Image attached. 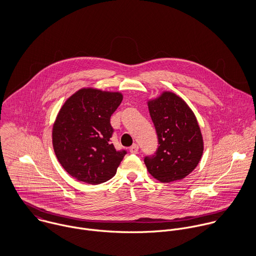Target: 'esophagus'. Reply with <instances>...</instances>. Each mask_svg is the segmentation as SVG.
Wrapping results in <instances>:
<instances>
[{
	"label": "esophagus",
	"mask_w": 256,
	"mask_h": 256,
	"mask_svg": "<svg viewBox=\"0 0 256 256\" xmlns=\"http://www.w3.org/2000/svg\"><path fill=\"white\" fill-rule=\"evenodd\" d=\"M130 152L131 154H137L138 152V150H139V146L137 145V144H134L133 146H130Z\"/></svg>",
	"instance_id": "1"
}]
</instances>
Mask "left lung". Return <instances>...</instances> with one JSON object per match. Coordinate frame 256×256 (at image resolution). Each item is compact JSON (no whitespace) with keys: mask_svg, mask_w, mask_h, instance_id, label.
I'll use <instances>...</instances> for the list:
<instances>
[{"mask_svg":"<svg viewBox=\"0 0 256 256\" xmlns=\"http://www.w3.org/2000/svg\"><path fill=\"white\" fill-rule=\"evenodd\" d=\"M158 146L144 158L148 172L168 183L186 178L203 154L202 134L193 111L174 92H166L148 102Z\"/></svg>","mask_w":256,"mask_h":256,"instance_id":"obj_1","label":"left lung"}]
</instances>
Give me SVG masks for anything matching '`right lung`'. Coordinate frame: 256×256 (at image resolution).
I'll return each instance as SVG.
<instances>
[{
  "label": "right lung",
  "mask_w": 256,
  "mask_h": 256,
  "mask_svg": "<svg viewBox=\"0 0 256 256\" xmlns=\"http://www.w3.org/2000/svg\"><path fill=\"white\" fill-rule=\"evenodd\" d=\"M122 98L120 92L82 88L59 111L52 132L54 152L76 180L100 184L115 176L127 152L111 143L110 117Z\"/></svg>",
  "instance_id": "right-lung-1"
}]
</instances>
